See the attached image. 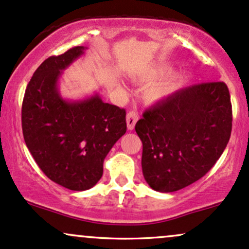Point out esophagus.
<instances>
[{
	"label": "esophagus",
	"instance_id": "obj_1",
	"mask_svg": "<svg viewBox=\"0 0 249 249\" xmlns=\"http://www.w3.org/2000/svg\"><path fill=\"white\" fill-rule=\"evenodd\" d=\"M138 120H139L138 114H136L135 111H129V113L127 114V117H125L128 129L133 130L134 127H135V124H136V121H138Z\"/></svg>",
	"mask_w": 249,
	"mask_h": 249
}]
</instances>
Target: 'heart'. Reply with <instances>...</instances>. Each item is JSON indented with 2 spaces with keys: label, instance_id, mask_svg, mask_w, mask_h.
I'll return each instance as SVG.
<instances>
[{
  "label": "heart",
  "instance_id": "b5f03b06",
  "mask_svg": "<svg viewBox=\"0 0 249 249\" xmlns=\"http://www.w3.org/2000/svg\"><path fill=\"white\" fill-rule=\"evenodd\" d=\"M173 71V67L166 66V64H160L150 68L146 74L142 75L143 81H154L159 80L161 77L166 76ZM188 82V77L185 74L177 72L173 74L172 76L167 77L162 82L156 83V85L150 86L147 88L143 93V100L148 105H155V103L161 102L162 100L167 99L178 89H181L186 83Z\"/></svg>",
  "mask_w": 249,
  "mask_h": 249
}]
</instances>
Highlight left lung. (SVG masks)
<instances>
[{"label": "left lung", "mask_w": 249, "mask_h": 249, "mask_svg": "<svg viewBox=\"0 0 249 249\" xmlns=\"http://www.w3.org/2000/svg\"><path fill=\"white\" fill-rule=\"evenodd\" d=\"M231 120L230 90L223 82L180 89L144 111L135 130L150 188L177 192L206 175L230 141Z\"/></svg>", "instance_id": "left-lung-1"}]
</instances>
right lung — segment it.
Listing matches in <instances>:
<instances>
[{
  "mask_svg": "<svg viewBox=\"0 0 249 249\" xmlns=\"http://www.w3.org/2000/svg\"><path fill=\"white\" fill-rule=\"evenodd\" d=\"M86 49L74 47L43 61L22 103V130L30 154L50 180L77 192L99 182L106 156L127 130L125 110L103 102L97 93L81 100L61 95L63 71Z\"/></svg>",
  "mask_w": 249,
  "mask_h": 249,
  "instance_id": "1",
  "label": "right lung"
}]
</instances>
